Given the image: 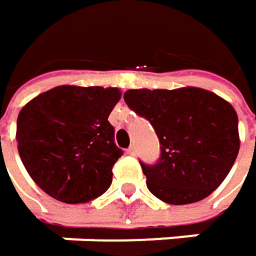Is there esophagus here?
Masks as SVG:
<instances>
[{"label":"esophagus","instance_id":"34e87169","mask_svg":"<svg viewBox=\"0 0 256 256\" xmlns=\"http://www.w3.org/2000/svg\"><path fill=\"white\" fill-rule=\"evenodd\" d=\"M128 155H134L136 154V148H134V145H132V146H128V151H126Z\"/></svg>","mask_w":256,"mask_h":256}]
</instances>
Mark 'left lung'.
<instances>
[{
  "mask_svg": "<svg viewBox=\"0 0 256 256\" xmlns=\"http://www.w3.org/2000/svg\"><path fill=\"white\" fill-rule=\"evenodd\" d=\"M124 101L151 123L160 139L158 161L154 166L140 161L154 196L184 205L220 186L240 146L239 120L232 105L200 88L130 89Z\"/></svg>",
  "mask_w": 256,
  "mask_h": 256,
  "instance_id": "1",
  "label": "left lung"
}]
</instances>
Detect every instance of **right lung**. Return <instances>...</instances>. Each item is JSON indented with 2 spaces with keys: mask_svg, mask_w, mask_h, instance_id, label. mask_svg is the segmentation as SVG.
I'll list each match as a JSON object with an SVG mask.
<instances>
[{
  "mask_svg": "<svg viewBox=\"0 0 256 256\" xmlns=\"http://www.w3.org/2000/svg\"><path fill=\"white\" fill-rule=\"evenodd\" d=\"M117 88L68 86L46 90L17 117V150L36 184L66 204H84L111 186L112 166L123 155L108 116Z\"/></svg>",
  "mask_w": 256,
  "mask_h": 256,
  "instance_id": "add662e5",
  "label": "right lung"
}]
</instances>
